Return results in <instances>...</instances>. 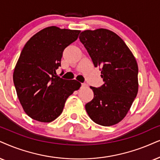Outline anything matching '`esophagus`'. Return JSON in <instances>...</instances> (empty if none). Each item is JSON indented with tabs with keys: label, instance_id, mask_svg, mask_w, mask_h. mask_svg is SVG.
<instances>
[{
	"label": "esophagus",
	"instance_id": "34e87169",
	"mask_svg": "<svg viewBox=\"0 0 160 160\" xmlns=\"http://www.w3.org/2000/svg\"><path fill=\"white\" fill-rule=\"evenodd\" d=\"M86 86H87V84H86V83L81 84V87H86Z\"/></svg>",
	"mask_w": 160,
	"mask_h": 160
}]
</instances>
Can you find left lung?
<instances>
[{
    "mask_svg": "<svg viewBox=\"0 0 160 160\" xmlns=\"http://www.w3.org/2000/svg\"><path fill=\"white\" fill-rule=\"evenodd\" d=\"M83 44L95 67H100L104 84L90 86L94 98L86 104L87 114L97 124L110 126L127 114L138 92V66L125 42L110 30L81 32Z\"/></svg>",
    "mask_w": 160,
    "mask_h": 160,
    "instance_id": "obj_1",
    "label": "left lung"
}]
</instances>
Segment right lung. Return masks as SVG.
<instances>
[{"mask_svg":"<svg viewBox=\"0 0 160 160\" xmlns=\"http://www.w3.org/2000/svg\"><path fill=\"white\" fill-rule=\"evenodd\" d=\"M80 31L45 28L28 40L15 68L13 81L24 112L33 120L49 122L58 117L66 100L81 83L57 75L64 49Z\"/></svg>","mask_w":160,"mask_h":160,"instance_id":"1","label":"right lung"}]
</instances>
